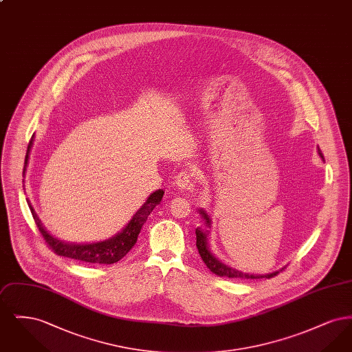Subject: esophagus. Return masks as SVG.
Here are the masks:
<instances>
[{"mask_svg": "<svg viewBox=\"0 0 352 352\" xmlns=\"http://www.w3.org/2000/svg\"><path fill=\"white\" fill-rule=\"evenodd\" d=\"M192 179H194V174H192L191 170L187 168V170L181 171V173L175 177V184H177L178 188L186 190V188H188V187L191 186Z\"/></svg>", "mask_w": 352, "mask_h": 352, "instance_id": "esophagus-1", "label": "esophagus"}]
</instances>
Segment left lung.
Instances as JSON below:
<instances>
[{
	"label": "left lung",
	"mask_w": 352,
	"mask_h": 352,
	"mask_svg": "<svg viewBox=\"0 0 352 352\" xmlns=\"http://www.w3.org/2000/svg\"><path fill=\"white\" fill-rule=\"evenodd\" d=\"M318 154L320 158H323V154L318 148ZM201 218L204 220L206 227H211V219L207 215V212L204 210H199ZM195 234H197V248L201 254V260L204 261V264L207 265V268L210 269L212 273H215L217 276L220 277H228V278H241V280H257V278H272L274 276H277L280 273V270L283 272L285 268L280 269L277 272L273 273H268V274H250V273H244L240 272L237 269L231 268L228 265H226L224 263H221L218 260L212 252L210 251V245H208V231L201 230V228H197L195 230Z\"/></svg>",
	"instance_id": "8db88e82"
}]
</instances>
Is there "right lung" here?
Returning a JSON list of instances; mask_svg holds the SVG:
<instances>
[{
    "instance_id": "obj_1",
    "label": "right lung",
    "mask_w": 352,
    "mask_h": 352,
    "mask_svg": "<svg viewBox=\"0 0 352 352\" xmlns=\"http://www.w3.org/2000/svg\"><path fill=\"white\" fill-rule=\"evenodd\" d=\"M33 138L34 134L30 142H29L26 157H25L23 177H25L28 162H29V153H30V149L33 146ZM162 197H164V190L154 191L151 197L146 199V201L141 206V208L134 214L132 220L125 226V228L121 232H118V234H115L113 237H111L108 240L99 241V243H91V244H72V243H65L62 240H58L56 237H54L52 234H49L45 230L41 220L34 212L32 203L28 201V204L30 207L35 226L38 227L39 232L42 234V237L45 239V241L47 243V245L50 247L51 251H54V253H56L58 256H65V257L74 258V260H78V261L89 263V264H105V265H108V264H115V263L120 261L124 256H126L128 252L133 248L144 223L151 215L154 207L161 203Z\"/></svg>"
}]
</instances>
